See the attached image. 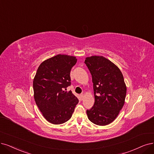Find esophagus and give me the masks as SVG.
<instances>
[{
	"label": "esophagus",
	"mask_w": 154,
	"mask_h": 154,
	"mask_svg": "<svg viewBox=\"0 0 154 154\" xmlns=\"http://www.w3.org/2000/svg\"><path fill=\"white\" fill-rule=\"evenodd\" d=\"M80 97H81V100H83V98H84V94H81L80 95Z\"/></svg>",
	"instance_id": "1"
}]
</instances>
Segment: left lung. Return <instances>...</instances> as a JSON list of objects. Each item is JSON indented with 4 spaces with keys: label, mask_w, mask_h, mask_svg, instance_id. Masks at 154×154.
I'll use <instances>...</instances> for the list:
<instances>
[{
    "label": "left lung",
    "mask_w": 154,
    "mask_h": 154,
    "mask_svg": "<svg viewBox=\"0 0 154 154\" xmlns=\"http://www.w3.org/2000/svg\"><path fill=\"white\" fill-rule=\"evenodd\" d=\"M92 75L94 103L87 110L91 122L105 126L115 120L124 106L126 86L120 69L103 56H93L85 60Z\"/></svg>",
    "instance_id": "obj_1"
}]
</instances>
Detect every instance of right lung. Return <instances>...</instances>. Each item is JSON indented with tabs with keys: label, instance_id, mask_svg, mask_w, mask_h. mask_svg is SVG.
<instances>
[{
	"label": "right lung",
	"instance_id": "right-lung-1",
	"mask_svg": "<svg viewBox=\"0 0 154 154\" xmlns=\"http://www.w3.org/2000/svg\"><path fill=\"white\" fill-rule=\"evenodd\" d=\"M75 57L58 54L43 61L33 81L34 99L46 120L61 124L71 118L79 100L66 88L71 85L70 71Z\"/></svg>",
	"mask_w": 154,
	"mask_h": 154
}]
</instances>
